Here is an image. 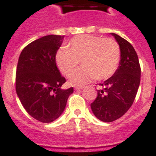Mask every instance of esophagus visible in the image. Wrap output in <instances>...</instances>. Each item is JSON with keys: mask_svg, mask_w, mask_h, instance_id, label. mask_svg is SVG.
Masks as SVG:
<instances>
[{"mask_svg": "<svg viewBox=\"0 0 156 156\" xmlns=\"http://www.w3.org/2000/svg\"><path fill=\"white\" fill-rule=\"evenodd\" d=\"M84 88V87H74V90H82Z\"/></svg>", "mask_w": 156, "mask_h": 156, "instance_id": "esophagus-1", "label": "esophagus"}]
</instances>
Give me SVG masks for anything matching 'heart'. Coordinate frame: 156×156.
<instances>
[{
	"instance_id": "1",
	"label": "heart",
	"mask_w": 156,
	"mask_h": 156,
	"mask_svg": "<svg viewBox=\"0 0 156 156\" xmlns=\"http://www.w3.org/2000/svg\"><path fill=\"white\" fill-rule=\"evenodd\" d=\"M68 49H58L55 62L64 75H69L82 62L83 67L69 77L71 85L82 87L94 78L105 80L113 75L119 66L121 50L111 38L93 35L74 37L67 44Z\"/></svg>"
}]
</instances>
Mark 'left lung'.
<instances>
[{"label":"left lung","mask_w":156,"mask_h":156,"mask_svg":"<svg viewBox=\"0 0 156 156\" xmlns=\"http://www.w3.org/2000/svg\"><path fill=\"white\" fill-rule=\"evenodd\" d=\"M121 50L117 70L111 78L100 83L97 98L90 104L94 115L105 122L122 117L134 102L140 84V69L138 55L131 43L118 34L111 33Z\"/></svg>","instance_id":"obj_1"}]
</instances>
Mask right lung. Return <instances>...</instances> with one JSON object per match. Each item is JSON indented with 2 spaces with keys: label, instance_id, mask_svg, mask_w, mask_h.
Segmentation results:
<instances>
[{
  "label": "right lung",
  "instance_id": "add662e5",
  "mask_svg": "<svg viewBox=\"0 0 156 156\" xmlns=\"http://www.w3.org/2000/svg\"><path fill=\"white\" fill-rule=\"evenodd\" d=\"M64 36L47 35L26 45L18 59L16 91L21 104L35 119L51 122L65 110L74 88L62 90L66 82L55 62Z\"/></svg>",
  "mask_w": 156,
  "mask_h": 156
}]
</instances>
